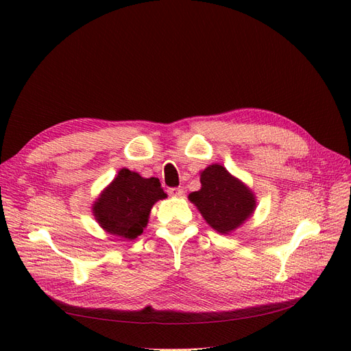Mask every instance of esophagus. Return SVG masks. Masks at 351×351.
Wrapping results in <instances>:
<instances>
[{
	"label": "esophagus",
	"mask_w": 351,
	"mask_h": 351,
	"mask_svg": "<svg viewBox=\"0 0 351 351\" xmlns=\"http://www.w3.org/2000/svg\"><path fill=\"white\" fill-rule=\"evenodd\" d=\"M167 192H168V195H169V196H173V197H180V196L183 195V189H180V187H169V189L167 190Z\"/></svg>",
	"instance_id": "1"
}]
</instances>
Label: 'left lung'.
Wrapping results in <instances>:
<instances>
[{
	"mask_svg": "<svg viewBox=\"0 0 351 351\" xmlns=\"http://www.w3.org/2000/svg\"><path fill=\"white\" fill-rule=\"evenodd\" d=\"M202 189L189 195L208 224L222 234L236 230L256 206L253 193L227 169L214 164L200 174Z\"/></svg>",
	"mask_w": 351,
	"mask_h": 351,
	"instance_id": "1",
	"label": "left lung"
}]
</instances>
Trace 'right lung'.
Listing matches in <instances>:
<instances>
[{
    "mask_svg": "<svg viewBox=\"0 0 351 351\" xmlns=\"http://www.w3.org/2000/svg\"><path fill=\"white\" fill-rule=\"evenodd\" d=\"M164 197L158 178H143L123 168L95 202L93 215L110 234L133 240L143 232L155 202Z\"/></svg>",
    "mask_w": 351,
    "mask_h": 351,
    "instance_id": "obj_1",
    "label": "right lung"
}]
</instances>
